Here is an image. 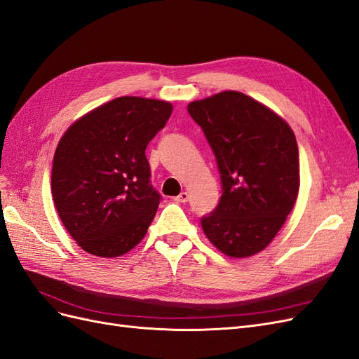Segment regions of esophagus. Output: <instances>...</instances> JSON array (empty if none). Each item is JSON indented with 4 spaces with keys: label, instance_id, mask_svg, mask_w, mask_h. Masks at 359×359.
Listing matches in <instances>:
<instances>
[{
    "label": "esophagus",
    "instance_id": "obj_1",
    "mask_svg": "<svg viewBox=\"0 0 359 359\" xmlns=\"http://www.w3.org/2000/svg\"><path fill=\"white\" fill-rule=\"evenodd\" d=\"M175 201L177 202H181V203H184V202H187L189 201V193L187 191H181L178 196L175 198Z\"/></svg>",
    "mask_w": 359,
    "mask_h": 359
}]
</instances>
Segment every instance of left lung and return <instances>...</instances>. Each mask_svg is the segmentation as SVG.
<instances>
[{
	"mask_svg": "<svg viewBox=\"0 0 359 359\" xmlns=\"http://www.w3.org/2000/svg\"><path fill=\"white\" fill-rule=\"evenodd\" d=\"M190 116L215 156L222 198L201 219L206 238L231 257H248L274 240L295 205L299 156L283 118L238 91L191 102Z\"/></svg>",
	"mask_w": 359,
	"mask_h": 359,
	"instance_id": "obj_1",
	"label": "left lung"
}]
</instances>
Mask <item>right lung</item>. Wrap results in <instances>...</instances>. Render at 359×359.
<instances>
[{"label":"right lung","instance_id":"1","mask_svg":"<svg viewBox=\"0 0 359 359\" xmlns=\"http://www.w3.org/2000/svg\"><path fill=\"white\" fill-rule=\"evenodd\" d=\"M170 114L168 102L118 97L79 118L61 137L52 198L85 252L116 257L142 241L161 201L145 149Z\"/></svg>","mask_w":359,"mask_h":359}]
</instances>
